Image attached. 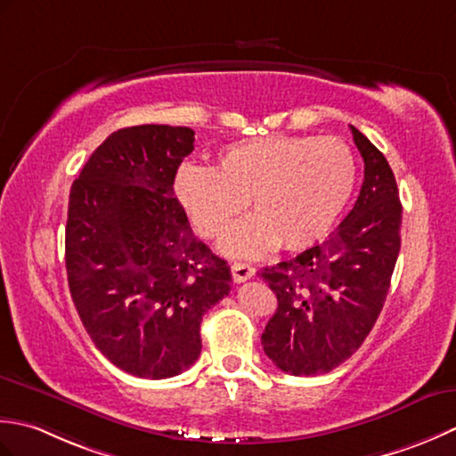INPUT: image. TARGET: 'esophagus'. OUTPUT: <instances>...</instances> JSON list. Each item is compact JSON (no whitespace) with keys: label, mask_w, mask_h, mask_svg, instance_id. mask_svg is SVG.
Segmentation results:
<instances>
[{"label":"esophagus","mask_w":456,"mask_h":456,"mask_svg":"<svg viewBox=\"0 0 456 456\" xmlns=\"http://www.w3.org/2000/svg\"><path fill=\"white\" fill-rule=\"evenodd\" d=\"M230 272H232V277H234V281L241 283V281L252 280V277L256 275V267L249 264H244V262H236V264H232Z\"/></svg>","instance_id":"esophagus-1"}]
</instances>
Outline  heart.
<instances>
[{
	"mask_svg": "<svg viewBox=\"0 0 456 456\" xmlns=\"http://www.w3.org/2000/svg\"><path fill=\"white\" fill-rule=\"evenodd\" d=\"M358 165L345 139L273 134L226 145L215 167L183 163L173 194L194 230L226 236L248 200L256 215L230 232L222 249L256 257L306 249L329 234L354 192Z\"/></svg>",
	"mask_w": 456,
	"mask_h": 456,
	"instance_id": "heart-1",
	"label": "heart"
}]
</instances>
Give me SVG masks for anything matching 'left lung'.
<instances>
[{"label":"left lung","instance_id":"8db88e82","mask_svg":"<svg viewBox=\"0 0 456 456\" xmlns=\"http://www.w3.org/2000/svg\"><path fill=\"white\" fill-rule=\"evenodd\" d=\"M350 129L364 159L354 208L321 246L262 272L277 297L264 352L293 376L327 374L360 348L386 303L402 246L392 167L364 134Z\"/></svg>","mask_w":456,"mask_h":456}]
</instances>
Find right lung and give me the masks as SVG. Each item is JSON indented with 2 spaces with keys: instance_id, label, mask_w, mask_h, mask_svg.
<instances>
[{
  "instance_id": "add662e5",
  "label": "right lung",
  "mask_w": 456,
  "mask_h": 456,
  "mask_svg": "<svg viewBox=\"0 0 456 456\" xmlns=\"http://www.w3.org/2000/svg\"><path fill=\"white\" fill-rule=\"evenodd\" d=\"M194 150L191 127L111 134L69 199L67 275L92 342L139 378H173L197 362L204 313L230 293V265L192 234L173 179Z\"/></svg>"
}]
</instances>
